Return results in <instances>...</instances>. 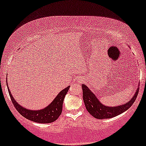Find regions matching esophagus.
I'll use <instances>...</instances> for the list:
<instances>
[{
  "mask_svg": "<svg viewBox=\"0 0 146 146\" xmlns=\"http://www.w3.org/2000/svg\"><path fill=\"white\" fill-rule=\"evenodd\" d=\"M78 82H79V83H82L84 81V80L83 78H78Z\"/></svg>",
  "mask_w": 146,
  "mask_h": 146,
  "instance_id": "esophagus-1",
  "label": "esophagus"
}]
</instances>
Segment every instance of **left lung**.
Here are the masks:
<instances>
[{
  "mask_svg": "<svg viewBox=\"0 0 146 146\" xmlns=\"http://www.w3.org/2000/svg\"><path fill=\"white\" fill-rule=\"evenodd\" d=\"M82 88L83 90V100L86 110L92 116L98 119L112 118L123 113L133 104L139 93L138 87L135 94L127 103L116 106H108L103 104L86 85L82 84Z\"/></svg>",
  "mask_w": 146,
  "mask_h": 146,
  "instance_id": "1",
  "label": "left lung"
}]
</instances>
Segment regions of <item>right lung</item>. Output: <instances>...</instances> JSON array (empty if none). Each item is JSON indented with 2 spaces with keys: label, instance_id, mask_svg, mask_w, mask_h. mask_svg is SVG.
Wrapping results in <instances>:
<instances>
[{
  "label": "right lung",
  "instance_id": "obj_1",
  "mask_svg": "<svg viewBox=\"0 0 146 146\" xmlns=\"http://www.w3.org/2000/svg\"><path fill=\"white\" fill-rule=\"evenodd\" d=\"M6 81H7V75ZM7 86L8 87L7 82ZM69 87L70 86H68L66 87L64 89L61 90L56 97V98L53 100V102L49 104L47 106L42 109L37 110L27 109L26 108L20 105L11 94L9 88H7L12 104L22 116L37 123H48L56 121L61 115L62 111L64 99L69 89Z\"/></svg>",
  "mask_w": 146,
  "mask_h": 146
}]
</instances>
